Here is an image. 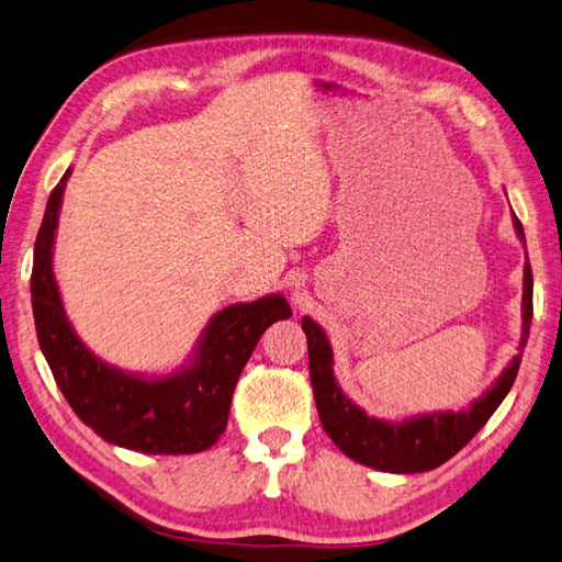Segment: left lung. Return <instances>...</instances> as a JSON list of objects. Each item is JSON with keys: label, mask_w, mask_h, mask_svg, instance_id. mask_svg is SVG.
Wrapping results in <instances>:
<instances>
[{"label": "left lung", "mask_w": 562, "mask_h": 562, "mask_svg": "<svg viewBox=\"0 0 562 562\" xmlns=\"http://www.w3.org/2000/svg\"><path fill=\"white\" fill-rule=\"evenodd\" d=\"M514 226L518 239L526 244L524 224L514 214ZM530 318H533V273L530 263L524 266V336H520L518 356L508 362L498 380L484 395L459 412H431L402 422L368 417L356 402L346 397L333 375V350L326 333L308 316L301 321V328L308 340V366L311 385L316 395V407L321 425L326 435L336 441L342 454L358 464H366L390 474H419L445 464L459 449H464L476 431L486 425L488 417L498 409L501 402L514 387V380L524 356Z\"/></svg>", "instance_id": "left-lung-1"}]
</instances>
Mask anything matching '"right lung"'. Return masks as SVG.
Here are the masks:
<instances>
[{
	"label": "right lung",
	"instance_id": "1",
	"mask_svg": "<svg viewBox=\"0 0 562 562\" xmlns=\"http://www.w3.org/2000/svg\"><path fill=\"white\" fill-rule=\"evenodd\" d=\"M68 167L48 196L34 244L32 306L36 338L58 390L83 425L108 445L143 454H196L222 437L232 395L263 330L291 318L281 293L214 313L190 362L170 375H137L93 356L76 336L54 276V239Z\"/></svg>",
	"mask_w": 562,
	"mask_h": 562
}]
</instances>
